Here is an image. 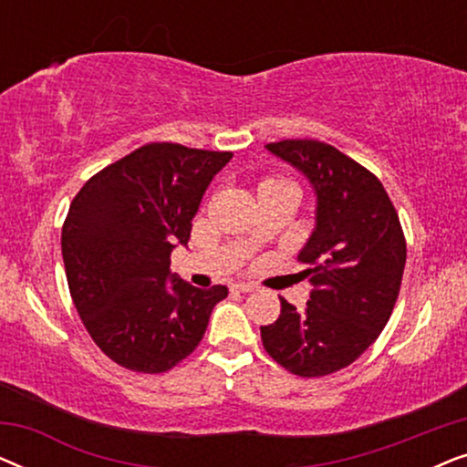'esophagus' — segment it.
I'll return each mask as SVG.
<instances>
[{"mask_svg":"<svg viewBox=\"0 0 467 467\" xmlns=\"http://www.w3.org/2000/svg\"><path fill=\"white\" fill-rule=\"evenodd\" d=\"M232 289L240 291V293H251V291L257 289V286L251 285V283H235V285H232Z\"/></svg>","mask_w":467,"mask_h":467,"instance_id":"1","label":"esophagus"}]
</instances>
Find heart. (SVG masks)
<instances>
[{
	"label": "heart",
	"instance_id": "b5f03b06",
	"mask_svg": "<svg viewBox=\"0 0 467 467\" xmlns=\"http://www.w3.org/2000/svg\"><path fill=\"white\" fill-rule=\"evenodd\" d=\"M274 182H289V181H285V178H267V181H264L261 184H274Z\"/></svg>",
	"mask_w": 467,
	"mask_h": 467
}]
</instances>
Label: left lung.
<instances>
[{
    "label": "left lung",
    "mask_w": 467,
    "mask_h": 467,
    "mask_svg": "<svg viewBox=\"0 0 467 467\" xmlns=\"http://www.w3.org/2000/svg\"><path fill=\"white\" fill-rule=\"evenodd\" d=\"M267 150L308 176L317 227L297 257L310 299L297 310L280 297V317L261 327V340L291 374L321 379L359 359L385 329L404 276V229L379 178L336 146L280 140Z\"/></svg>",
    "instance_id": "left-lung-1"
}]
</instances>
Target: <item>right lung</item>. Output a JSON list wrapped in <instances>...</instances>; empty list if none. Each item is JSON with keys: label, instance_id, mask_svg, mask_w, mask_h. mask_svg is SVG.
Listing matches in <instances>:
<instances>
[{"label": "right lung", "instance_id": "obj_1", "mask_svg": "<svg viewBox=\"0 0 467 467\" xmlns=\"http://www.w3.org/2000/svg\"><path fill=\"white\" fill-rule=\"evenodd\" d=\"M234 152L150 142L88 178L69 203L61 253L88 336L131 372L161 374L193 353L227 286L171 278L210 181Z\"/></svg>", "mask_w": 467, "mask_h": 467}]
</instances>
